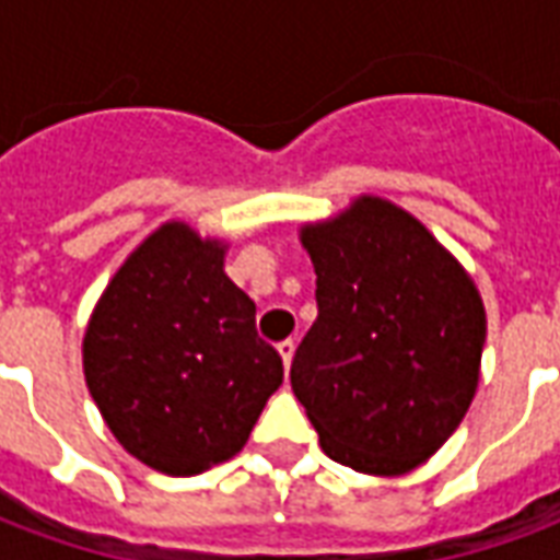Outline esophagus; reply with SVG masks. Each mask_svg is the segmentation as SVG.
Returning a JSON list of instances; mask_svg holds the SVG:
<instances>
[{
	"label": "esophagus",
	"mask_w": 560,
	"mask_h": 560,
	"mask_svg": "<svg viewBox=\"0 0 560 560\" xmlns=\"http://www.w3.org/2000/svg\"><path fill=\"white\" fill-rule=\"evenodd\" d=\"M293 351H296V345H293V339H284V341H279V353H281V360H284V369H291Z\"/></svg>",
	"instance_id": "obj_1"
}]
</instances>
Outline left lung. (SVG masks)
<instances>
[{
	"instance_id": "8db88e82",
	"label": "left lung",
	"mask_w": 560,
	"mask_h": 560,
	"mask_svg": "<svg viewBox=\"0 0 560 560\" xmlns=\"http://www.w3.org/2000/svg\"><path fill=\"white\" fill-rule=\"evenodd\" d=\"M317 320L293 353V396L320 450L396 477L438 453L480 384L486 308L456 257L384 197L300 231Z\"/></svg>"
}]
</instances>
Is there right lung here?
Segmentation results:
<instances>
[{
    "instance_id": "obj_1",
    "label": "right lung",
    "mask_w": 560,
    "mask_h": 560,
    "mask_svg": "<svg viewBox=\"0 0 560 560\" xmlns=\"http://www.w3.org/2000/svg\"><path fill=\"white\" fill-rule=\"evenodd\" d=\"M83 375L131 456L195 477L243 450L284 369L257 336L255 303L224 272V243L167 221L102 293Z\"/></svg>"
}]
</instances>
